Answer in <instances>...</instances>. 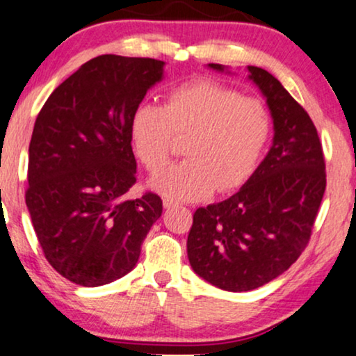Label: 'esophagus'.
Segmentation results:
<instances>
[{"label":"esophagus","mask_w":356,"mask_h":356,"mask_svg":"<svg viewBox=\"0 0 356 356\" xmlns=\"http://www.w3.org/2000/svg\"><path fill=\"white\" fill-rule=\"evenodd\" d=\"M173 206H177V202H175L172 197H163V207L165 209H170V207H173Z\"/></svg>","instance_id":"obj_1"}]
</instances>
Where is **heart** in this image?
I'll use <instances>...</instances> for the list:
<instances>
[{
    "mask_svg": "<svg viewBox=\"0 0 356 356\" xmlns=\"http://www.w3.org/2000/svg\"><path fill=\"white\" fill-rule=\"evenodd\" d=\"M267 106L211 81L170 90L163 106L140 104L131 118L136 154L150 173L168 163L173 140L186 138V160L154 179L167 197L189 201L240 186L254 172L270 138Z\"/></svg>",
    "mask_w": 356,
    "mask_h": 356,
    "instance_id": "obj_1",
    "label": "heart"
}]
</instances>
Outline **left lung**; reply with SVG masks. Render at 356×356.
<instances>
[{"mask_svg": "<svg viewBox=\"0 0 356 356\" xmlns=\"http://www.w3.org/2000/svg\"><path fill=\"white\" fill-rule=\"evenodd\" d=\"M223 71L222 65H209ZM274 118V144L240 191L193 216V270L227 291H250L289 269L308 246L325 191L318 129L270 72L250 66Z\"/></svg>", "mask_w": 356, "mask_h": 356, "instance_id": "obj_1", "label": "left lung"}]
</instances>
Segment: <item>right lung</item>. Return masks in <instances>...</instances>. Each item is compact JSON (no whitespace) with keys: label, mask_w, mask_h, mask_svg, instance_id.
I'll return each mask as SVG.
<instances>
[{"label":"right lung","mask_w":356,"mask_h":356,"mask_svg":"<svg viewBox=\"0 0 356 356\" xmlns=\"http://www.w3.org/2000/svg\"><path fill=\"white\" fill-rule=\"evenodd\" d=\"M163 61L102 55L53 90L29 145L26 204L43 256L82 286L128 274L162 199L129 197L138 165L131 118L162 79Z\"/></svg>","instance_id":"1"}]
</instances>
